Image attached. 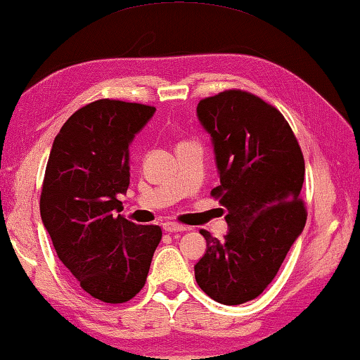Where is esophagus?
<instances>
[{
	"instance_id": "34e87169",
	"label": "esophagus",
	"mask_w": 360,
	"mask_h": 360,
	"mask_svg": "<svg viewBox=\"0 0 360 360\" xmlns=\"http://www.w3.org/2000/svg\"><path fill=\"white\" fill-rule=\"evenodd\" d=\"M162 228H164L167 233H184V231H186V226L174 223V221H167V223L162 224Z\"/></svg>"
}]
</instances>
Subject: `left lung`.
<instances>
[{
    "mask_svg": "<svg viewBox=\"0 0 360 360\" xmlns=\"http://www.w3.org/2000/svg\"><path fill=\"white\" fill-rule=\"evenodd\" d=\"M196 115L214 146L221 185L211 196L229 233L219 240L200 231L206 252L195 278L214 302L240 304L269 287L304 228V159L282 112L252 93L221 91L201 100Z\"/></svg>",
    "mask_w": 360,
    "mask_h": 360,
    "instance_id": "8db88e82",
    "label": "left lung"
}]
</instances>
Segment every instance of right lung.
<instances>
[{
	"label": "right lung",
	"instance_id": "1",
	"mask_svg": "<svg viewBox=\"0 0 360 360\" xmlns=\"http://www.w3.org/2000/svg\"><path fill=\"white\" fill-rule=\"evenodd\" d=\"M154 112L141 103L93 101L68 117L49 155L42 223L80 288L105 303L141 292L162 239L159 226L116 216L129 186V146Z\"/></svg>",
	"mask_w": 360,
	"mask_h": 360
}]
</instances>
